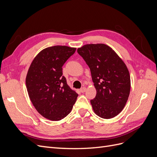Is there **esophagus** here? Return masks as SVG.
I'll return each instance as SVG.
<instances>
[{"label":"esophagus","instance_id":"1","mask_svg":"<svg viewBox=\"0 0 157 157\" xmlns=\"http://www.w3.org/2000/svg\"><path fill=\"white\" fill-rule=\"evenodd\" d=\"M86 88H85V87H82V88H81L80 89V92H82V93H84V92H86Z\"/></svg>","mask_w":157,"mask_h":157}]
</instances>
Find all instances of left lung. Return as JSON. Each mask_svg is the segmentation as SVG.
<instances>
[{
  "label": "left lung",
  "mask_w": 157,
  "mask_h": 157,
  "mask_svg": "<svg viewBox=\"0 0 157 157\" xmlns=\"http://www.w3.org/2000/svg\"><path fill=\"white\" fill-rule=\"evenodd\" d=\"M91 71L96 96L90 103L94 113L109 119L124 109L130 92L129 71L119 56L104 44H90L77 49Z\"/></svg>",
  "instance_id": "8db88e82"
}]
</instances>
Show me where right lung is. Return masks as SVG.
I'll return each instance as SVG.
<instances>
[{
    "mask_svg": "<svg viewBox=\"0 0 157 157\" xmlns=\"http://www.w3.org/2000/svg\"><path fill=\"white\" fill-rule=\"evenodd\" d=\"M75 48L54 46L40 51L33 60L26 77V87L33 106L44 118L63 119L71 111L78 94L63 76L62 66Z\"/></svg>",
    "mask_w": 157,
    "mask_h": 157,
    "instance_id": "right-lung-1",
    "label": "right lung"
}]
</instances>
